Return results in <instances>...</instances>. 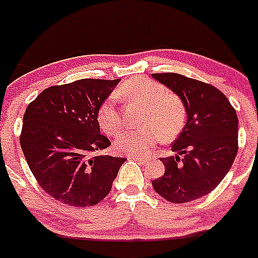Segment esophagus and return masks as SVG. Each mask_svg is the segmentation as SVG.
Listing matches in <instances>:
<instances>
[{"mask_svg":"<svg viewBox=\"0 0 258 258\" xmlns=\"http://www.w3.org/2000/svg\"><path fill=\"white\" fill-rule=\"evenodd\" d=\"M128 159L131 160H136V161H140V162H147V157H142V156H136V155H133V156H130Z\"/></svg>","mask_w":258,"mask_h":258,"instance_id":"esophagus-1","label":"esophagus"}]
</instances>
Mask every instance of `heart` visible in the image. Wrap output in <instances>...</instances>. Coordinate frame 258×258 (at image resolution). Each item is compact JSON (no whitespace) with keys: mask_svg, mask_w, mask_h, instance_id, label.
<instances>
[{"mask_svg":"<svg viewBox=\"0 0 258 258\" xmlns=\"http://www.w3.org/2000/svg\"><path fill=\"white\" fill-rule=\"evenodd\" d=\"M125 103L143 106L140 124L136 131H124L115 138L114 147L124 155H148L161 139L176 138L186 122L185 103L177 94L170 93L160 82L146 77H134L123 82L115 93ZM115 97H109L98 109V123L109 135L122 128V115Z\"/></svg>","mask_w":258,"mask_h":258,"instance_id":"heart-1","label":"heart"}]
</instances>
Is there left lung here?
Returning a JSON list of instances; mask_svg holds the SVG:
<instances>
[{"mask_svg": "<svg viewBox=\"0 0 258 258\" xmlns=\"http://www.w3.org/2000/svg\"><path fill=\"white\" fill-rule=\"evenodd\" d=\"M152 76L182 99L187 112L182 133L172 144L177 155L161 159L165 173L152 186L169 202H190L213 191L231 169L239 149V120L215 86L178 73Z\"/></svg>", "mask_w": 258, "mask_h": 258, "instance_id": "left-lung-1", "label": "left lung"}]
</instances>
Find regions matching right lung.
<instances>
[{"label": "right lung", "mask_w": 258, "mask_h": 258, "mask_svg": "<svg viewBox=\"0 0 258 258\" xmlns=\"http://www.w3.org/2000/svg\"><path fill=\"white\" fill-rule=\"evenodd\" d=\"M119 80H77L44 89L23 115L21 147L48 196L75 207L94 206L111 190L125 159L99 153L98 109Z\"/></svg>", "instance_id": "obj_1"}]
</instances>
